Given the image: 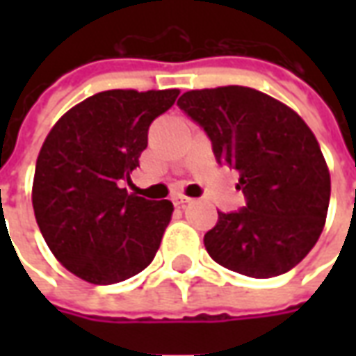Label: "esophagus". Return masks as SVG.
<instances>
[{"mask_svg":"<svg viewBox=\"0 0 356 356\" xmlns=\"http://www.w3.org/2000/svg\"><path fill=\"white\" fill-rule=\"evenodd\" d=\"M171 200H173V204H175V206H185V204H188V202L193 200V198H188V196H185V194H175Z\"/></svg>","mask_w":356,"mask_h":356,"instance_id":"34e87169","label":"esophagus"}]
</instances>
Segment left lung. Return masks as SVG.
I'll use <instances>...</instances> for the list:
<instances>
[{"mask_svg":"<svg viewBox=\"0 0 356 356\" xmlns=\"http://www.w3.org/2000/svg\"><path fill=\"white\" fill-rule=\"evenodd\" d=\"M179 108L204 127L219 163L238 170L246 208L219 211L204 246L225 268L252 278L288 273L321 236L330 171L321 145L296 110L252 88L181 95Z\"/></svg>","mask_w":356,"mask_h":356,"instance_id":"left-lung-1","label":"left lung"}]
</instances>
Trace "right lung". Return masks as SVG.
<instances>
[{"mask_svg":"<svg viewBox=\"0 0 356 356\" xmlns=\"http://www.w3.org/2000/svg\"><path fill=\"white\" fill-rule=\"evenodd\" d=\"M179 89H110L78 102L51 127L32 185L35 221L58 263L91 284L131 278L154 259L173 204L127 194L148 127Z\"/></svg>","mask_w":356,"mask_h":356,"instance_id":"obj_1","label":"right lung"}]
</instances>
